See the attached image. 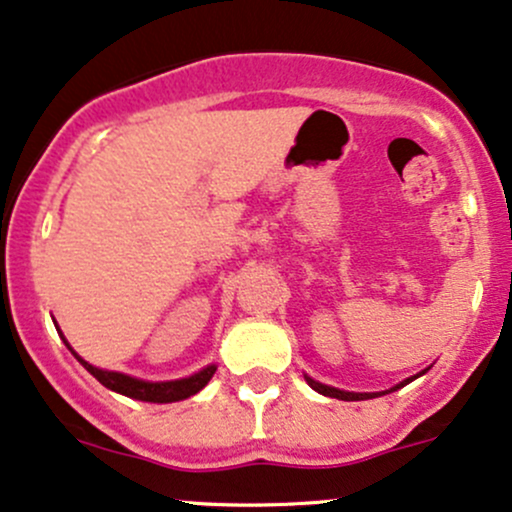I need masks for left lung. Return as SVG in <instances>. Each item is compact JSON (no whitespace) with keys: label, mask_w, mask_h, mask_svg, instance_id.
Returning <instances> with one entry per match:
<instances>
[{"label":"left lung","mask_w":512,"mask_h":512,"mask_svg":"<svg viewBox=\"0 0 512 512\" xmlns=\"http://www.w3.org/2000/svg\"><path fill=\"white\" fill-rule=\"evenodd\" d=\"M420 374H425V372H420ZM420 374H415V376H411V379L401 381V384H396V386H393L391 391H396V389H401V386L411 384V381H413V379H418ZM303 376H306V374H303ZM306 381H308V386H311L313 391L323 393V396H330V398H340V401H367V398H376V396H381V391H379V393H355V391H340V389H335V386H325V384H320V381L311 379V376H306ZM391 391H384V393H391Z\"/></svg>","instance_id":"obj_1"}]
</instances>
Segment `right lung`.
<instances>
[{"label": "right lung", "mask_w": 512, "mask_h": 512, "mask_svg": "<svg viewBox=\"0 0 512 512\" xmlns=\"http://www.w3.org/2000/svg\"><path fill=\"white\" fill-rule=\"evenodd\" d=\"M65 345H67V340H65ZM67 347H70V345H67ZM70 350H72V347H70ZM72 355L80 359L82 367L87 369V372L92 374L94 379L99 381V384H104L106 389L123 393V396H128V398H136V401H148V403L184 401V398L194 396V393H199L201 389H204V386L211 381V376L216 374V364H209V367H204L201 372L187 376V379L143 381V379H136V376H128V374H121V372H106V369L92 367V364L84 362V359L77 355L75 350H72Z\"/></svg>", "instance_id": "obj_1"}]
</instances>
